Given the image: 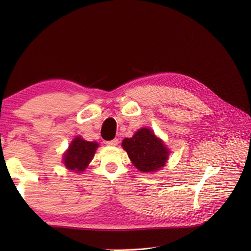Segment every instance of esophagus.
Instances as JSON below:
<instances>
[{
  "label": "esophagus",
  "mask_w": 251,
  "mask_h": 251,
  "mask_svg": "<svg viewBox=\"0 0 251 251\" xmlns=\"http://www.w3.org/2000/svg\"><path fill=\"white\" fill-rule=\"evenodd\" d=\"M118 142H119L118 139L115 138V139L110 140V141H105V144H107V146H110V147H115V146H117Z\"/></svg>",
  "instance_id": "obj_1"
}]
</instances>
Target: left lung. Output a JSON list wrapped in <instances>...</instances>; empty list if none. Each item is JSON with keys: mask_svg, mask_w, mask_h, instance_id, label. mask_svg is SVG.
<instances>
[{"mask_svg": "<svg viewBox=\"0 0 251 251\" xmlns=\"http://www.w3.org/2000/svg\"><path fill=\"white\" fill-rule=\"evenodd\" d=\"M121 144L135 168L142 173L159 171L169 159L168 148L148 127L140 128L133 137L124 139Z\"/></svg>", "mask_w": 251, "mask_h": 251, "instance_id": "8db88e82", "label": "left lung"}]
</instances>
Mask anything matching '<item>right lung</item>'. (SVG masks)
<instances>
[{
	"instance_id": "1",
	"label": "right lung",
	"mask_w": 251,
	"mask_h": 251,
	"mask_svg": "<svg viewBox=\"0 0 251 251\" xmlns=\"http://www.w3.org/2000/svg\"><path fill=\"white\" fill-rule=\"evenodd\" d=\"M97 148V142L86 141L77 136L71 141L69 149L64 154L63 161L65 166L68 170L80 174L87 169L93 159Z\"/></svg>"
}]
</instances>
